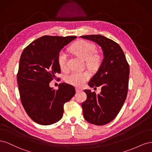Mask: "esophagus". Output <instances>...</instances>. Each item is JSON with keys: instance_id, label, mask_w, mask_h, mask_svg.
Wrapping results in <instances>:
<instances>
[{"instance_id": "1", "label": "esophagus", "mask_w": 152, "mask_h": 152, "mask_svg": "<svg viewBox=\"0 0 152 152\" xmlns=\"http://www.w3.org/2000/svg\"><path fill=\"white\" fill-rule=\"evenodd\" d=\"M75 90H76V92H77V93H80V92H81V91H82V90H81L80 89H79V88H78V87H76V88H75Z\"/></svg>"}]
</instances>
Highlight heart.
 <instances>
[{"label":"heart","instance_id":"b5f03b06","mask_svg":"<svg viewBox=\"0 0 152 152\" xmlns=\"http://www.w3.org/2000/svg\"><path fill=\"white\" fill-rule=\"evenodd\" d=\"M70 51L77 56L87 61L88 66L92 70H97L102 65V58L100 55L94 54L96 48L93 44L85 40H79L73 44L70 48ZM58 63L61 70H65L67 67V55L61 51L58 56ZM89 73L87 72H74L66 77V82L73 86L81 87L89 79Z\"/></svg>","mask_w":152,"mask_h":152}]
</instances>
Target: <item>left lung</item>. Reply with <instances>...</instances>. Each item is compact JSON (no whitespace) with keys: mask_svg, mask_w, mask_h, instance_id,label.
I'll return each instance as SVG.
<instances>
[{"mask_svg":"<svg viewBox=\"0 0 152 152\" xmlns=\"http://www.w3.org/2000/svg\"><path fill=\"white\" fill-rule=\"evenodd\" d=\"M102 48L103 59L98 72L89 82L94 89L100 86L102 91L96 94L86 89L87 99L82 107L86 120L97 126L113 121L125 102L128 90L129 66L122 48L113 40L101 35L80 36Z\"/></svg>","mask_w":152,"mask_h":152,"instance_id":"obj_1","label":"left lung"}]
</instances>
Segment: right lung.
<instances>
[{
    "label": "right lung",
    "mask_w": 152,
    "mask_h": 152,
    "mask_svg": "<svg viewBox=\"0 0 152 152\" xmlns=\"http://www.w3.org/2000/svg\"><path fill=\"white\" fill-rule=\"evenodd\" d=\"M76 38L45 35L33 41L21 55L17 74L21 102L36 123L47 126L58 122L63 116L64 104L75 94L71 85L59 84L55 90L49 83L61 72L58 54Z\"/></svg>",
    "instance_id": "1"
}]
</instances>
